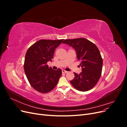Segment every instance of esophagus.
Listing matches in <instances>:
<instances>
[{"instance_id":"1","label":"esophagus","mask_w":127,"mask_h":127,"mask_svg":"<svg viewBox=\"0 0 127 127\" xmlns=\"http://www.w3.org/2000/svg\"><path fill=\"white\" fill-rule=\"evenodd\" d=\"M62 72L64 73V74H67V73L68 72V71L64 70H62Z\"/></svg>"}]
</instances>
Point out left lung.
Instances as JSON below:
<instances>
[{
    "instance_id": "obj_1",
    "label": "left lung",
    "mask_w": 127,
    "mask_h": 127,
    "mask_svg": "<svg viewBox=\"0 0 127 127\" xmlns=\"http://www.w3.org/2000/svg\"><path fill=\"white\" fill-rule=\"evenodd\" d=\"M63 43L74 48L77 58L80 61L82 71L74 72L75 77L70 83L76 90L86 92L93 88L101 76L103 60L100 52L95 44L85 38L65 40Z\"/></svg>"
}]
</instances>
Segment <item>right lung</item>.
Listing matches in <instances>:
<instances>
[{"mask_svg": "<svg viewBox=\"0 0 127 127\" xmlns=\"http://www.w3.org/2000/svg\"><path fill=\"white\" fill-rule=\"evenodd\" d=\"M63 40H39L31 46L26 53L25 73L30 85L40 93H46L52 91L62 74L60 68L53 70L47 64L52 61L55 49Z\"/></svg>", "mask_w": 127, "mask_h": 127, "instance_id": "obj_1", "label": "right lung"}]
</instances>
